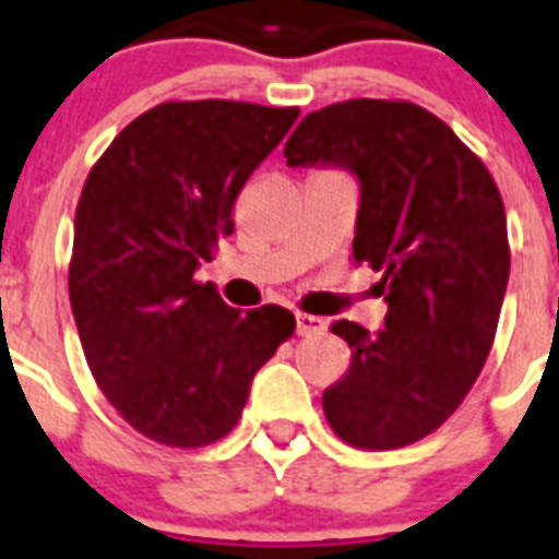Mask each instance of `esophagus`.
I'll return each instance as SVG.
<instances>
[{
	"instance_id": "34e87169",
	"label": "esophagus",
	"mask_w": 559,
	"mask_h": 559,
	"mask_svg": "<svg viewBox=\"0 0 559 559\" xmlns=\"http://www.w3.org/2000/svg\"><path fill=\"white\" fill-rule=\"evenodd\" d=\"M326 330V321L310 312H295V333L298 335H319Z\"/></svg>"
}]
</instances>
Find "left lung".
I'll return each mask as SVG.
<instances>
[{"label": "left lung", "mask_w": 559, "mask_h": 559, "mask_svg": "<svg viewBox=\"0 0 559 559\" xmlns=\"http://www.w3.org/2000/svg\"><path fill=\"white\" fill-rule=\"evenodd\" d=\"M284 157L356 177L353 258L382 272L388 301L376 335L333 324L353 358L324 390L326 421L356 448H405L462 405L491 353L511 270L500 189L439 117L402 99L312 111Z\"/></svg>", "instance_id": "1"}]
</instances>
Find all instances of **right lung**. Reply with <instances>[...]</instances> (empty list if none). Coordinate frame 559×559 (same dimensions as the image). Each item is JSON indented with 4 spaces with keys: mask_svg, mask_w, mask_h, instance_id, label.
Segmentation results:
<instances>
[{
    "mask_svg": "<svg viewBox=\"0 0 559 559\" xmlns=\"http://www.w3.org/2000/svg\"><path fill=\"white\" fill-rule=\"evenodd\" d=\"M298 108L163 103L131 120L80 194L68 293L85 361L131 428L203 448L238 425L261 367L295 330L278 304L240 312L198 284L249 175Z\"/></svg>",
    "mask_w": 559,
    "mask_h": 559,
    "instance_id": "right-lung-1",
    "label": "right lung"
}]
</instances>
